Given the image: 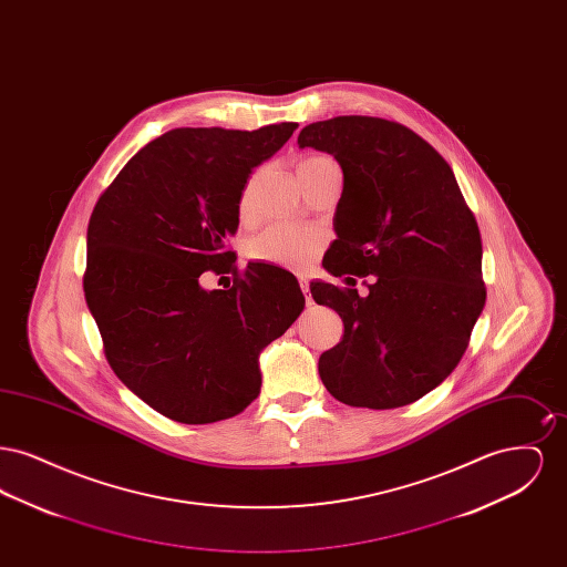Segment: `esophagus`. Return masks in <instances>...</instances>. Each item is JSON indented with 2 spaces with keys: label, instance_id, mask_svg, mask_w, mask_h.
Wrapping results in <instances>:
<instances>
[{
  "label": "esophagus",
  "instance_id": "esophagus-1",
  "mask_svg": "<svg viewBox=\"0 0 567 567\" xmlns=\"http://www.w3.org/2000/svg\"><path fill=\"white\" fill-rule=\"evenodd\" d=\"M299 289H301V293L306 296V301L310 303V301H312V299H310V285H308L306 278H299Z\"/></svg>",
  "mask_w": 567,
  "mask_h": 567
}]
</instances>
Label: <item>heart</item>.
I'll return each instance as SVG.
<instances>
[{
    "instance_id": "heart-1",
    "label": "heart",
    "mask_w": 567,
    "mask_h": 567,
    "mask_svg": "<svg viewBox=\"0 0 567 567\" xmlns=\"http://www.w3.org/2000/svg\"><path fill=\"white\" fill-rule=\"evenodd\" d=\"M321 159H327V157H319V155L306 157L299 162L297 169H301L310 163L321 162ZM252 187H255V178H250L244 187L243 197H240V216L248 215V210H250ZM324 243H327V236L321 227L274 225L250 240L248 257L255 261H261V264L287 268V270H303L321 252Z\"/></svg>"
}]
</instances>
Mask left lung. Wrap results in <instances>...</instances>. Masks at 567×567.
<instances>
[{
	"mask_svg": "<svg viewBox=\"0 0 567 567\" xmlns=\"http://www.w3.org/2000/svg\"><path fill=\"white\" fill-rule=\"evenodd\" d=\"M297 144L333 155L344 174L324 270L351 287L354 275L373 278L365 298L310 282L344 323L319 359L321 380L354 408L412 404L457 368L485 308L476 216L451 165L395 121L336 116L306 125Z\"/></svg>",
	"mask_w": 567,
	"mask_h": 567,
	"instance_id": "8db88e82",
	"label": "left lung"
}]
</instances>
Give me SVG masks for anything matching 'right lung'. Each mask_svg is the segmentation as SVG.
I'll return each mask as SVG.
<instances>
[{
  "instance_id": "add662e5",
  "label": "right lung",
  "mask_w": 567,
  "mask_h": 567,
  "mask_svg": "<svg viewBox=\"0 0 567 567\" xmlns=\"http://www.w3.org/2000/svg\"><path fill=\"white\" fill-rule=\"evenodd\" d=\"M296 130H172L135 153L89 218L82 287L110 368L172 421L240 414L261 389L259 352L303 310L291 271H240L227 248L248 174ZM204 270H231L235 285L206 292Z\"/></svg>"
}]
</instances>
